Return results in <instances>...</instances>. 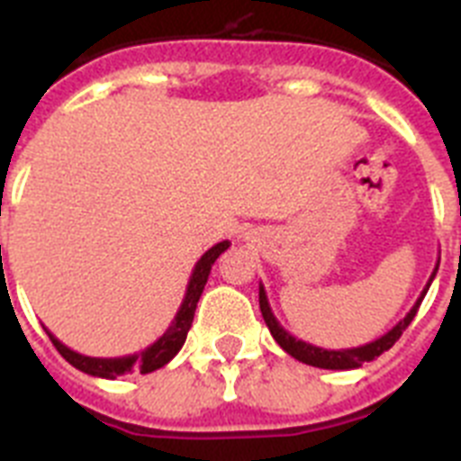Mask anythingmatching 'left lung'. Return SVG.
<instances>
[{"label": "left lung", "instance_id": "1", "mask_svg": "<svg viewBox=\"0 0 461 461\" xmlns=\"http://www.w3.org/2000/svg\"><path fill=\"white\" fill-rule=\"evenodd\" d=\"M438 262H441V258H438ZM436 271H438V264L434 267L429 280H427V285H424L422 294H420L418 302L413 303V308L408 311L406 318L399 320L397 325L392 327L387 334L380 336V339H375V341H371V343H364V346H357V348L327 350V348H318V346H313V343H306V341H302V339H297V336H292L290 331L283 330V325H280L278 320H276L274 311H271V306H269V299H267V292H264V285H259V311H262L264 322H267V327H269V331H271V336L276 339V343H278V346L283 348L287 355H292L294 359H299V362L311 364V366H318V369H334V371L357 369V366H362L364 362H371V359L380 357L383 352L390 350V348L399 341V336H402L403 331H406V327L413 322L415 313H418L420 303H422L424 294H427V290H429Z\"/></svg>", "mask_w": 461, "mask_h": 461}]
</instances>
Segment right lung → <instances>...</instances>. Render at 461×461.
Here are the masks:
<instances>
[{"instance_id": "right-lung-1", "label": "right lung", "mask_w": 461, "mask_h": 461, "mask_svg": "<svg viewBox=\"0 0 461 461\" xmlns=\"http://www.w3.org/2000/svg\"><path fill=\"white\" fill-rule=\"evenodd\" d=\"M230 248V241H220L215 243L213 248H208L206 253L199 258V262L194 264L192 269L190 280H187V290L185 297H183L181 308L178 313L174 315L171 325L167 327L158 341L150 343L148 348H143L141 352H134V355H125V357H87V355H81V352L71 350V348L64 346L59 339H55L50 331L46 330V334L50 336L53 346L58 348V352L62 355L71 366H76L78 371L87 375H97V378H118V375H125L130 371H141V374H150V371L162 369L164 364H169L171 359L178 355V350L183 348L187 339V331L192 327V320H194V311H197V302L202 297L203 285H206L208 274H211V267L215 264V259L225 253Z\"/></svg>"}]
</instances>
